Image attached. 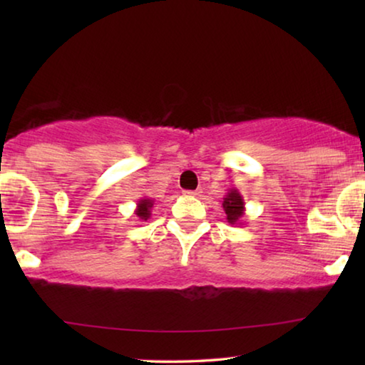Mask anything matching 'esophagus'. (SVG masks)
I'll list each match as a JSON object with an SVG mask.
<instances>
[{
  "label": "esophagus",
  "mask_w": 365,
  "mask_h": 365,
  "mask_svg": "<svg viewBox=\"0 0 365 365\" xmlns=\"http://www.w3.org/2000/svg\"><path fill=\"white\" fill-rule=\"evenodd\" d=\"M183 195L185 196H197V195H200V191H197V190H187V191H183Z\"/></svg>",
  "instance_id": "1"
}]
</instances>
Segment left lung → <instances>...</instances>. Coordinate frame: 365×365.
<instances>
[{"label": "left lung", "mask_w": 365, "mask_h": 365, "mask_svg": "<svg viewBox=\"0 0 365 365\" xmlns=\"http://www.w3.org/2000/svg\"><path fill=\"white\" fill-rule=\"evenodd\" d=\"M222 207L227 214V222L230 225H243L245 217V200L237 188L228 190L222 197Z\"/></svg>", "instance_id": "left-lung-1"}]
</instances>
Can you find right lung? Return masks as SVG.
<instances>
[{
	"label": "right lung",
	"mask_w": 365,
	"mask_h": 365,
	"mask_svg": "<svg viewBox=\"0 0 365 365\" xmlns=\"http://www.w3.org/2000/svg\"><path fill=\"white\" fill-rule=\"evenodd\" d=\"M154 205V200L151 197H141L137 202V209H135V215H137V219L140 222H146L148 219L151 217V209Z\"/></svg>",
	"instance_id": "1"
}]
</instances>
